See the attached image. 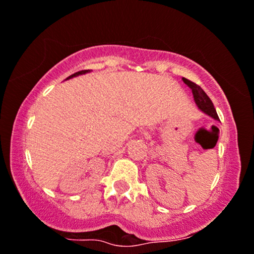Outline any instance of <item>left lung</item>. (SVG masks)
I'll return each instance as SVG.
<instances>
[{
	"mask_svg": "<svg viewBox=\"0 0 254 254\" xmlns=\"http://www.w3.org/2000/svg\"><path fill=\"white\" fill-rule=\"evenodd\" d=\"M183 81L192 90V95H193L194 102H196V105L198 107L199 111H202L203 113L207 114V116L212 117L213 119L219 120V117L217 114V111H215L214 108V105H213L210 98L207 96V93H205L203 90L198 86V85H196L194 82L190 81L189 79L183 78Z\"/></svg>",
	"mask_w": 254,
	"mask_h": 254,
	"instance_id": "1",
	"label": "left lung"
}]
</instances>
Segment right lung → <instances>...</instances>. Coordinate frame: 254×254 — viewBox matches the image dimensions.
<instances>
[{
	"mask_svg": "<svg viewBox=\"0 0 254 254\" xmlns=\"http://www.w3.org/2000/svg\"><path fill=\"white\" fill-rule=\"evenodd\" d=\"M90 69H87V70H80V71H76V73H74V74H71L70 76H68V78H66L65 80H68V79H71V78H75V76H79V75H82V74H86V73H90Z\"/></svg>",
	"mask_w": 254,
	"mask_h": 254,
	"instance_id": "1",
	"label": "right lung"
}]
</instances>
